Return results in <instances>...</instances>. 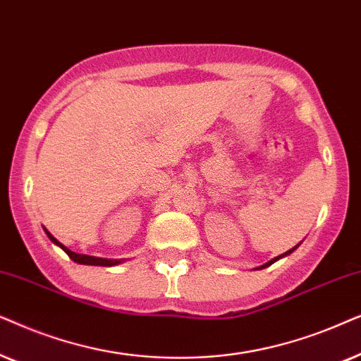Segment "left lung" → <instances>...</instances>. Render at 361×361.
I'll return each instance as SVG.
<instances>
[{
    "mask_svg": "<svg viewBox=\"0 0 361 361\" xmlns=\"http://www.w3.org/2000/svg\"><path fill=\"white\" fill-rule=\"evenodd\" d=\"M295 247H297V246H295ZM295 247H294V249H295ZM294 249H290V251H287L286 254H282V256H287V254H290L292 251H294ZM282 256H279V257H276V259H272V261H269L267 264H264V266H261V269H262V267H267V266H271V264H272V262H276V261H277V259H281Z\"/></svg>",
    "mask_w": 361,
    "mask_h": 361,
    "instance_id": "8db88e82",
    "label": "left lung"
}]
</instances>
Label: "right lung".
Listing matches in <instances>:
<instances>
[{"label": "right lung", "mask_w": 361, "mask_h": 361, "mask_svg": "<svg viewBox=\"0 0 361 361\" xmlns=\"http://www.w3.org/2000/svg\"><path fill=\"white\" fill-rule=\"evenodd\" d=\"M46 234H47V238H49L54 244H57V246H59L62 251H64L67 256H69L74 262L87 264V266H105V267H110V266H115V264H120V261H117V259H102V257H94V256H85V254L72 252L71 249H67L64 246V244H61L59 241H57V239L52 236L49 231H46Z\"/></svg>", "instance_id": "add662e5"}]
</instances>
